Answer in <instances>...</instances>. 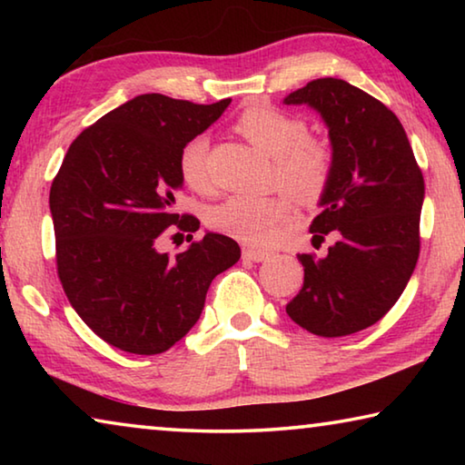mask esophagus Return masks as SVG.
Returning a JSON list of instances; mask_svg holds the SVG:
<instances>
[{
    "instance_id": "esophagus-1",
    "label": "esophagus",
    "mask_w": 465,
    "mask_h": 465,
    "mask_svg": "<svg viewBox=\"0 0 465 465\" xmlns=\"http://www.w3.org/2000/svg\"><path fill=\"white\" fill-rule=\"evenodd\" d=\"M242 254H243V258H246V261H252V262H264V261H269V258H271V252L261 250V248H250V246L243 248Z\"/></svg>"
}]
</instances>
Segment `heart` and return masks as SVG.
Returning a JSON list of instances; mask_svg holds the SVG:
<instances>
[{"instance_id": "heart-1", "label": "heart", "mask_w": 465, "mask_h": 465, "mask_svg": "<svg viewBox=\"0 0 465 465\" xmlns=\"http://www.w3.org/2000/svg\"><path fill=\"white\" fill-rule=\"evenodd\" d=\"M233 129L252 145L274 155L272 180L302 203L322 196L334 168V153L328 141L310 135L308 123L279 108L254 104L243 108ZM209 141L204 135L188 139L180 149L178 172L183 183L196 193H207L211 184L204 170ZM291 217V203L284 191L266 196L233 194L213 204L207 223L248 243H269Z\"/></svg>"}]
</instances>
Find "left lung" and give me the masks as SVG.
<instances>
[{
    "label": "left lung",
    "instance_id": "8db88e82",
    "mask_svg": "<svg viewBox=\"0 0 465 465\" xmlns=\"http://www.w3.org/2000/svg\"><path fill=\"white\" fill-rule=\"evenodd\" d=\"M285 104H310L328 124L334 168L313 217V246L299 254L303 287L289 318L312 334L336 338L380 322L402 295L420 254L424 180L402 123L380 100L336 77L291 92Z\"/></svg>",
    "mask_w": 465,
    "mask_h": 465
}]
</instances>
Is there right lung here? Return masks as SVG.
<instances>
[{"label": "right lung", "mask_w": 465, "mask_h": 465, "mask_svg": "<svg viewBox=\"0 0 465 465\" xmlns=\"http://www.w3.org/2000/svg\"><path fill=\"white\" fill-rule=\"evenodd\" d=\"M230 102L141 94L84 129L53 180L63 291L92 332L124 352L160 355L174 346L201 318L211 281L240 261L238 242L222 233L176 256L155 250L168 227L199 230L194 215L172 209L183 188L178 155Z\"/></svg>", "instance_id": "1"}]
</instances>
